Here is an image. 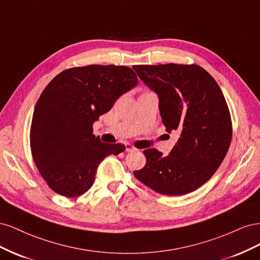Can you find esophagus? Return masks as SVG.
<instances>
[{"label":"esophagus","mask_w":260,"mask_h":260,"mask_svg":"<svg viewBox=\"0 0 260 260\" xmlns=\"http://www.w3.org/2000/svg\"><path fill=\"white\" fill-rule=\"evenodd\" d=\"M125 152H133V151H137L136 147H133L131 144L129 143H125Z\"/></svg>","instance_id":"34e87169"}]
</instances>
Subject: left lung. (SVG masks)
Returning <instances> with one entry per match:
<instances>
[{
	"mask_svg": "<svg viewBox=\"0 0 260 260\" xmlns=\"http://www.w3.org/2000/svg\"><path fill=\"white\" fill-rule=\"evenodd\" d=\"M139 78L158 96L161 120L178 141L168 156L143 152L145 167L133 174L160 194L195 191L211 178L229 149L232 124L218 83L198 65H138Z\"/></svg>",
	"mask_w": 260,
	"mask_h": 260,
	"instance_id": "obj_1",
	"label": "left lung"
}]
</instances>
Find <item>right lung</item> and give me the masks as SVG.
<instances>
[{
	"label": "right lung",
	"instance_id": "1",
	"mask_svg": "<svg viewBox=\"0 0 260 260\" xmlns=\"http://www.w3.org/2000/svg\"><path fill=\"white\" fill-rule=\"evenodd\" d=\"M138 83L129 67L90 65L64 70L48 84L35 108L30 145L53 191L66 198L82 195L105 157L124 151V145L94 136L93 123Z\"/></svg>",
	"mask_w": 260,
	"mask_h": 260
}]
</instances>
